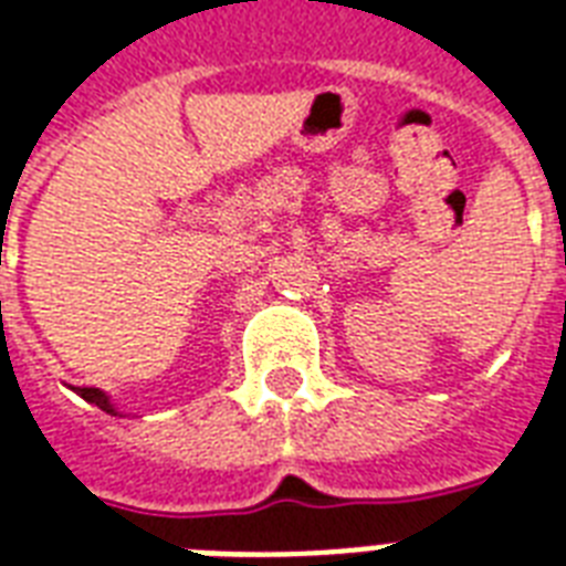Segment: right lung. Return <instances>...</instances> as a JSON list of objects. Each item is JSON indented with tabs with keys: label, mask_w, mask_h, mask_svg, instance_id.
<instances>
[{
	"label": "right lung",
	"mask_w": 566,
	"mask_h": 566,
	"mask_svg": "<svg viewBox=\"0 0 566 566\" xmlns=\"http://www.w3.org/2000/svg\"><path fill=\"white\" fill-rule=\"evenodd\" d=\"M74 392H77L81 399L90 401V405H95V408H102V411H107V413H111V417H123V413H119V408L113 405L111 396H107L104 389H95V387H74Z\"/></svg>",
	"instance_id": "1"
}]
</instances>
